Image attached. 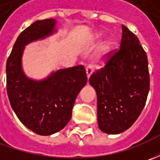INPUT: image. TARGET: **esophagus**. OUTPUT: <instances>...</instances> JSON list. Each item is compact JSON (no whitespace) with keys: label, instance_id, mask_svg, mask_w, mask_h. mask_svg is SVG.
<instances>
[{"label":"esophagus","instance_id":"34e87169","mask_svg":"<svg viewBox=\"0 0 160 160\" xmlns=\"http://www.w3.org/2000/svg\"><path fill=\"white\" fill-rule=\"evenodd\" d=\"M93 72V68H92V67L89 65V66H87L86 67V75H87V77L89 78L91 77V75H92V73Z\"/></svg>","mask_w":160,"mask_h":160}]
</instances>
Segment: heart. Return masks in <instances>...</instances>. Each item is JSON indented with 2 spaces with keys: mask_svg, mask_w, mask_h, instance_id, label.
I'll return each instance as SVG.
<instances>
[{
  "mask_svg": "<svg viewBox=\"0 0 160 160\" xmlns=\"http://www.w3.org/2000/svg\"><path fill=\"white\" fill-rule=\"evenodd\" d=\"M106 50H108V46L106 47Z\"/></svg>",
  "mask_w": 160,
  "mask_h": 160,
  "instance_id": "heart-1",
  "label": "heart"
}]
</instances>
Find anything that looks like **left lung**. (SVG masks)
<instances>
[{
	"instance_id": "obj_1",
	"label": "left lung",
	"mask_w": 160,
	"mask_h": 160,
	"mask_svg": "<svg viewBox=\"0 0 160 160\" xmlns=\"http://www.w3.org/2000/svg\"><path fill=\"white\" fill-rule=\"evenodd\" d=\"M122 31L119 48L108 53L104 67L89 78L97 93L98 125L109 134L132 126L150 91L147 54L135 34L124 25Z\"/></svg>"
}]
</instances>
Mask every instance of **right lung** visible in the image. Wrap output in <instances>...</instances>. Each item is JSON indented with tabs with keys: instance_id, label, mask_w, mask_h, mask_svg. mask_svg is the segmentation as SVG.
Wrapping results in <instances>:
<instances>
[{
	"instance_id": "right-lung-1",
	"label": "right lung",
	"mask_w": 160,
	"mask_h": 160,
	"mask_svg": "<svg viewBox=\"0 0 160 160\" xmlns=\"http://www.w3.org/2000/svg\"><path fill=\"white\" fill-rule=\"evenodd\" d=\"M54 19L34 22L18 35L7 64V92L10 105L23 125L40 135L63 129L72 116L77 94L87 83L83 65L52 73L42 81L25 76L21 68L24 46L52 34Z\"/></svg>"
}]
</instances>
